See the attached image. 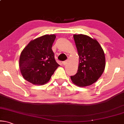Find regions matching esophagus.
<instances>
[{
    "label": "esophagus",
    "instance_id": "1",
    "mask_svg": "<svg viewBox=\"0 0 124 124\" xmlns=\"http://www.w3.org/2000/svg\"><path fill=\"white\" fill-rule=\"evenodd\" d=\"M67 62H68V61H67V60L65 61H63V62H62V64H63V65H65L67 63Z\"/></svg>",
    "mask_w": 124,
    "mask_h": 124
}]
</instances>
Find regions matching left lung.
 <instances>
[{
  "mask_svg": "<svg viewBox=\"0 0 124 124\" xmlns=\"http://www.w3.org/2000/svg\"><path fill=\"white\" fill-rule=\"evenodd\" d=\"M74 39L79 58L78 69L71 79L80 87L88 86L98 80L105 66L104 51L99 43L85 34H74Z\"/></svg>",
  "mask_w": 124,
  "mask_h": 124,
  "instance_id": "obj_1",
  "label": "left lung"
}]
</instances>
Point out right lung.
Listing matches in <instances>:
<instances>
[{
  "instance_id": "obj_1",
  "label": "right lung",
  "mask_w": 124,
  "mask_h": 124,
  "mask_svg": "<svg viewBox=\"0 0 124 124\" xmlns=\"http://www.w3.org/2000/svg\"><path fill=\"white\" fill-rule=\"evenodd\" d=\"M56 36L46 34L32 40L21 53L19 67L21 75L33 85H44L57 67L52 45Z\"/></svg>"
}]
</instances>
